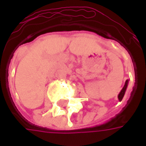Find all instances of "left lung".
<instances>
[{
  "label": "left lung",
  "mask_w": 146,
  "mask_h": 146,
  "mask_svg": "<svg viewBox=\"0 0 146 146\" xmlns=\"http://www.w3.org/2000/svg\"><path fill=\"white\" fill-rule=\"evenodd\" d=\"M128 82H129V80H127L125 82V84H124V86H123V88L122 90L120 91V92L119 93V95H118V99H119V102L122 101L123 98V96H124L126 90H127V85H128Z\"/></svg>",
  "instance_id": "8db88e82"
}]
</instances>
